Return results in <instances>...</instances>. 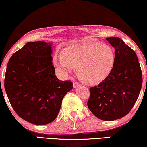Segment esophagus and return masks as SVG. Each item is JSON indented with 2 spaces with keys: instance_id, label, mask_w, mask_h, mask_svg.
<instances>
[{
  "instance_id": "34e87169",
  "label": "esophagus",
  "mask_w": 147,
  "mask_h": 147,
  "mask_svg": "<svg viewBox=\"0 0 147 147\" xmlns=\"http://www.w3.org/2000/svg\"><path fill=\"white\" fill-rule=\"evenodd\" d=\"M78 86H80V84L78 82H73V88H78Z\"/></svg>"
}]
</instances>
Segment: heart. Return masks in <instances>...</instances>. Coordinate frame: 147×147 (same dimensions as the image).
Returning <instances> with one entry per match:
<instances>
[{
  "mask_svg": "<svg viewBox=\"0 0 147 147\" xmlns=\"http://www.w3.org/2000/svg\"><path fill=\"white\" fill-rule=\"evenodd\" d=\"M56 62L65 74L73 72L77 67L82 78L94 84L102 81L111 73L115 65V54L108 45L88 42L65 49Z\"/></svg>",
  "mask_w": 147,
  "mask_h": 147,
  "instance_id": "1",
  "label": "heart"
}]
</instances>
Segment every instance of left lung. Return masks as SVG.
I'll return each mask as SVG.
<instances>
[{
	"label": "left lung",
	"instance_id": "left-lung-1",
	"mask_svg": "<svg viewBox=\"0 0 147 147\" xmlns=\"http://www.w3.org/2000/svg\"><path fill=\"white\" fill-rule=\"evenodd\" d=\"M106 40L115 48V65L102 82L90 88L88 106L97 118L111 121L130 112L140 93L143 78L135 52L117 37Z\"/></svg>",
	"mask_w": 147,
	"mask_h": 147
}]
</instances>
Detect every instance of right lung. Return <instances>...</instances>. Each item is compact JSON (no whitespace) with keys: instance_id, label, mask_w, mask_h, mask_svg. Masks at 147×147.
Segmentation results:
<instances>
[{"instance_id":"right-lung-1","label":"right lung","mask_w":147,"mask_h":147,"mask_svg":"<svg viewBox=\"0 0 147 147\" xmlns=\"http://www.w3.org/2000/svg\"><path fill=\"white\" fill-rule=\"evenodd\" d=\"M52 43L28 42L9 59L4 88L20 117L44 125L56 118L62 100L73 89L71 81H59L53 65Z\"/></svg>"}]
</instances>
